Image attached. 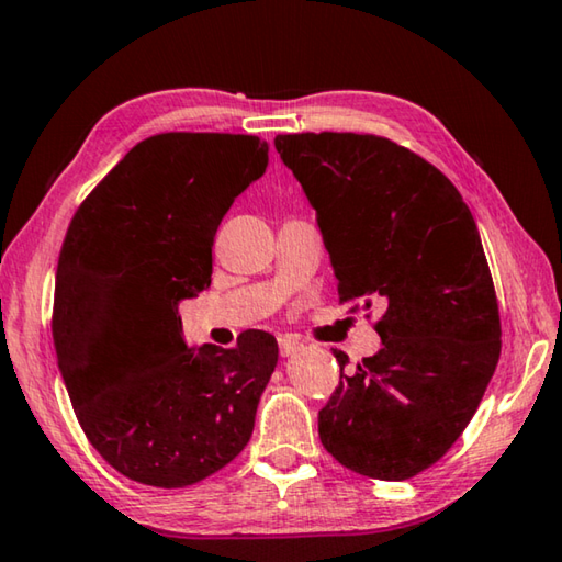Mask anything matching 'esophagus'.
I'll use <instances>...</instances> for the list:
<instances>
[{
	"instance_id": "34e87169",
	"label": "esophagus",
	"mask_w": 562,
	"mask_h": 562,
	"mask_svg": "<svg viewBox=\"0 0 562 562\" xmlns=\"http://www.w3.org/2000/svg\"><path fill=\"white\" fill-rule=\"evenodd\" d=\"M279 350H281L283 358H291V356H296V352L303 350V342L296 340V338H291V336H283V338H279Z\"/></svg>"
}]
</instances>
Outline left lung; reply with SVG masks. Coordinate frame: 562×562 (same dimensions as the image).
Segmentation results:
<instances>
[{
	"label": "left lung",
	"mask_w": 562,
	"mask_h": 562,
	"mask_svg": "<svg viewBox=\"0 0 562 562\" xmlns=\"http://www.w3.org/2000/svg\"><path fill=\"white\" fill-rule=\"evenodd\" d=\"M316 210L340 303L380 301L382 348L318 412L323 447L362 476L402 481L447 454L501 356L484 246L467 202L435 165L385 137L276 135Z\"/></svg>",
	"instance_id": "obj_1"
}]
</instances>
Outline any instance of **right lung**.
<instances>
[{
  "mask_svg": "<svg viewBox=\"0 0 562 562\" xmlns=\"http://www.w3.org/2000/svg\"><path fill=\"white\" fill-rule=\"evenodd\" d=\"M269 165L256 135L162 133L137 143L78 206L58 256L54 346L86 437L147 486L196 484L251 439L279 362L271 333L236 348L182 338L177 306L212 283V246Z\"/></svg>",
  "mask_w": 562,
  "mask_h": 562,
  "instance_id": "add662e5",
  "label": "right lung"
}]
</instances>
